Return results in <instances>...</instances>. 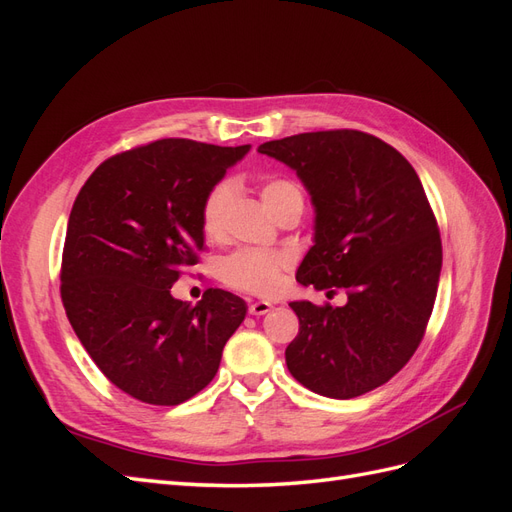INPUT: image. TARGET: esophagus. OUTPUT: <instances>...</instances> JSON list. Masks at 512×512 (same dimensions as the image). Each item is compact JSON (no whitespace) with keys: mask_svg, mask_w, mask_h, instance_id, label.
I'll list each match as a JSON object with an SVG mask.
<instances>
[{"mask_svg":"<svg viewBox=\"0 0 512 512\" xmlns=\"http://www.w3.org/2000/svg\"><path fill=\"white\" fill-rule=\"evenodd\" d=\"M271 303L269 301H256L250 305V314L252 316H265L267 312H271Z\"/></svg>","mask_w":512,"mask_h":512,"instance_id":"esophagus-1","label":"esophagus"}]
</instances>
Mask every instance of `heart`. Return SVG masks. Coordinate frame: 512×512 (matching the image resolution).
I'll return each mask as SVG.
<instances>
[{
  "mask_svg": "<svg viewBox=\"0 0 512 512\" xmlns=\"http://www.w3.org/2000/svg\"><path fill=\"white\" fill-rule=\"evenodd\" d=\"M260 200L275 215L284 213L286 209L301 205V190L288 179H269L260 185ZM232 203V185L228 181L215 183L205 194L200 203V228L209 241H220L226 230V215ZM288 260L280 252H260V250H241L228 256L222 262L220 277L222 282L243 290L260 294V297H271L282 284V273Z\"/></svg>",
  "mask_w": 512,
  "mask_h": 512,
  "instance_id": "obj_1",
  "label": "heart"
}]
</instances>
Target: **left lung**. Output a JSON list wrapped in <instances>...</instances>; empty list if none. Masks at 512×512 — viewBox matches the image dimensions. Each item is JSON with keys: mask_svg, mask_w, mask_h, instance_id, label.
Returning <instances> with one entry per match:
<instances>
[{"mask_svg": "<svg viewBox=\"0 0 512 512\" xmlns=\"http://www.w3.org/2000/svg\"><path fill=\"white\" fill-rule=\"evenodd\" d=\"M258 151L312 196L314 245L297 282L348 294L342 307L290 303L299 335L288 371L324 397L374 391L410 361L436 301L442 243L423 183L397 149L359 130L294 134Z\"/></svg>", "mask_w": 512, "mask_h": 512, "instance_id": "left-lung-1", "label": "left lung"}]
</instances>
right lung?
Segmentation results:
<instances>
[{"instance_id":"add662e5","label":"right lung","mask_w":512,"mask_h":512,"mask_svg":"<svg viewBox=\"0 0 512 512\" xmlns=\"http://www.w3.org/2000/svg\"><path fill=\"white\" fill-rule=\"evenodd\" d=\"M247 151L162 138L104 160L74 200L61 301L102 374L145 404L203 391L245 318L237 294L209 288L190 305L170 288L205 245V194Z\"/></svg>"}]
</instances>
